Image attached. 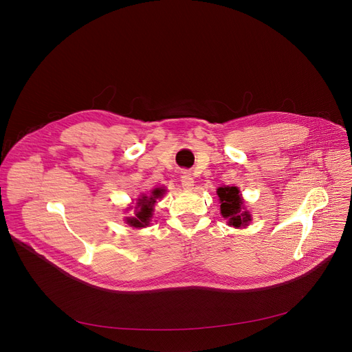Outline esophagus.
<instances>
[{
  "mask_svg": "<svg viewBox=\"0 0 352 352\" xmlns=\"http://www.w3.org/2000/svg\"><path fill=\"white\" fill-rule=\"evenodd\" d=\"M181 185H182V188L184 190H192V186H194V178H192V175L190 174V173H184L182 175H181Z\"/></svg>",
  "mask_w": 352,
  "mask_h": 352,
  "instance_id": "1",
  "label": "esophagus"
}]
</instances>
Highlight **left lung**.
Wrapping results in <instances>:
<instances>
[{
    "label": "left lung",
    "mask_w": 352,
    "mask_h": 352,
    "mask_svg": "<svg viewBox=\"0 0 352 352\" xmlns=\"http://www.w3.org/2000/svg\"><path fill=\"white\" fill-rule=\"evenodd\" d=\"M217 192L221 201V214L228 219L229 225L235 228L246 226L250 215L243 208V201L236 186H221Z\"/></svg>",
    "instance_id": "8db88e82"
}]
</instances>
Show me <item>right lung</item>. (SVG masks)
<instances>
[{"label": "right lung", "instance_id": "right-lung-1", "mask_svg": "<svg viewBox=\"0 0 352 352\" xmlns=\"http://www.w3.org/2000/svg\"><path fill=\"white\" fill-rule=\"evenodd\" d=\"M164 190H154L151 194V197H143L142 199H138V209L135 212V218H127V222L131 226L135 228H144L148 225L150 218H151V212H153V205L155 204V199L160 198L162 195Z\"/></svg>", "mask_w": 352, "mask_h": 352}]
</instances>
